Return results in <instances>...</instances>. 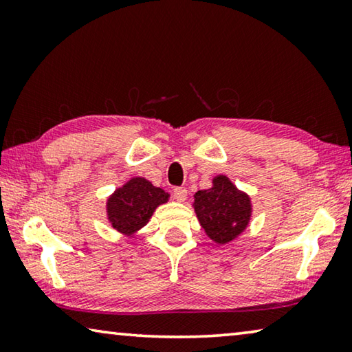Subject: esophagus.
Returning a JSON list of instances; mask_svg holds the SVG:
<instances>
[{
    "instance_id": "esophagus-1",
    "label": "esophagus",
    "mask_w": 352,
    "mask_h": 352,
    "mask_svg": "<svg viewBox=\"0 0 352 352\" xmlns=\"http://www.w3.org/2000/svg\"><path fill=\"white\" fill-rule=\"evenodd\" d=\"M174 197L178 201H184L188 197V189L186 188H175L174 189Z\"/></svg>"
}]
</instances>
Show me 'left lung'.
<instances>
[{
    "label": "left lung",
    "instance_id": "8db88e82",
    "mask_svg": "<svg viewBox=\"0 0 352 352\" xmlns=\"http://www.w3.org/2000/svg\"><path fill=\"white\" fill-rule=\"evenodd\" d=\"M192 206L206 236L220 245L243 233L252 219V200L226 175L214 177L210 189L197 190Z\"/></svg>",
    "mask_w": 352,
    "mask_h": 352
}]
</instances>
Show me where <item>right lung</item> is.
Wrapping results in <instances>:
<instances>
[{
  "label": "right lung",
  "instance_id": "add662e5",
  "mask_svg": "<svg viewBox=\"0 0 352 352\" xmlns=\"http://www.w3.org/2000/svg\"><path fill=\"white\" fill-rule=\"evenodd\" d=\"M169 200V194L142 177L130 178L107 200V217L113 228L124 236H135L153 211Z\"/></svg>",
  "mask_w": 352,
  "mask_h": 352
}]
</instances>
